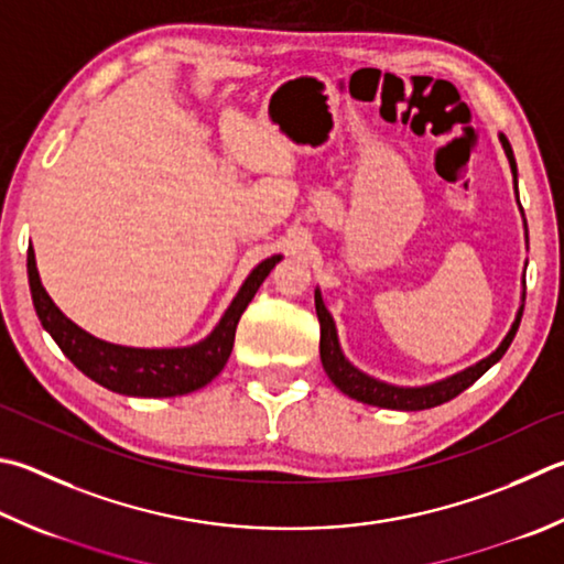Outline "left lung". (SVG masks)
Listing matches in <instances>:
<instances>
[{
  "mask_svg": "<svg viewBox=\"0 0 564 564\" xmlns=\"http://www.w3.org/2000/svg\"><path fill=\"white\" fill-rule=\"evenodd\" d=\"M500 142H503V150L508 155L510 170H513L516 189H518V167H516L513 150H510V142L503 135H500ZM315 313H317V321H321L323 370L343 394L352 397L362 404L384 406V409H402V412H419V409H432V406L448 402V399L458 397L460 392H464V389L474 384L480 375H486L490 367H494L500 360V357L506 355V350L510 347V343H513V337L518 333L520 317H523V305H520L513 325H510V330L503 337V343L496 347V352H490L486 360L476 362L474 367H468V370H464V372L452 375L442 382H434V384H426V387H394V384L380 382V380H375V377L360 372L352 362L345 360V355L340 350V343H337V330H335L333 315L327 313L325 303L321 299V291H315Z\"/></svg>",
  "mask_w": 564,
  "mask_h": 564,
  "instance_id": "1",
  "label": "left lung"
}]
</instances>
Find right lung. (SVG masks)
I'll return each instance as SVG.
<instances>
[{
    "label": "right lung",
    "instance_id": "obj_1",
    "mask_svg": "<svg viewBox=\"0 0 564 564\" xmlns=\"http://www.w3.org/2000/svg\"><path fill=\"white\" fill-rule=\"evenodd\" d=\"M281 256L261 261L249 273V279L231 301L227 313L221 315L219 325L189 347H160V350H148V347H126L98 340L86 330L68 321V317L56 308L44 285H41L34 249L29 247L26 253V271H29V289H32V301L44 330L54 337L70 362L80 372L110 392L128 394V397H177L189 394L194 389H202L217 377L224 365H227L234 335L241 313L259 291Z\"/></svg>",
    "mask_w": 564,
    "mask_h": 564
}]
</instances>
